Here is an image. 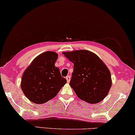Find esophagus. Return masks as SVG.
<instances>
[{
    "label": "esophagus",
    "instance_id": "esophagus-1",
    "mask_svg": "<svg viewBox=\"0 0 135 135\" xmlns=\"http://www.w3.org/2000/svg\"><path fill=\"white\" fill-rule=\"evenodd\" d=\"M66 79H67V82L69 83L70 81V76H67V77H66Z\"/></svg>",
    "mask_w": 135,
    "mask_h": 135
}]
</instances>
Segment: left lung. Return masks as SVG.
Returning <instances> with one entry per match:
<instances>
[{
  "mask_svg": "<svg viewBox=\"0 0 135 135\" xmlns=\"http://www.w3.org/2000/svg\"><path fill=\"white\" fill-rule=\"evenodd\" d=\"M74 64L70 85L80 99L95 104L105 98L112 86L109 70L101 59L86 50L63 52Z\"/></svg>",
  "mask_w": 135,
  "mask_h": 135,
  "instance_id": "obj_1",
  "label": "left lung"
}]
</instances>
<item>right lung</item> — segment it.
Listing matches in <instances>:
<instances>
[{"label":"right lung","instance_id":"1","mask_svg":"<svg viewBox=\"0 0 135 135\" xmlns=\"http://www.w3.org/2000/svg\"><path fill=\"white\" fill-rule=\"evenodd\" d=\"M58 55L48 51L34 59L22 76L21 88L26 97L37 104L52 99L64 86L67 80L55 65Z\"/></svg>","mask_w":135,"mask_h":135}]
</instances>
